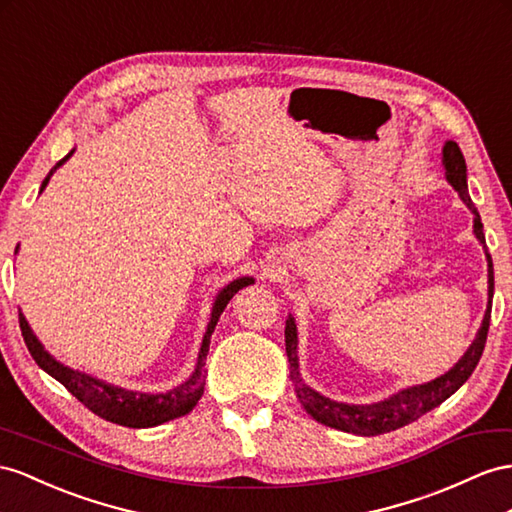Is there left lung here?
Here are the masks:
<instances>
[{
	"label": "left lung",
	"instance_id": "obj_1",
	"mask_svg": "<svg viewBox=\"0 0 512 512\" xmlns=\"http://www.w3.org/2000/svg\"><path fill=\"white\" fill-rule=\"evenodd\" d=\"M441 164L445 168V179H448L450 186L458 192V196H461V201L467 205L469 212L474 214V235L484 248V257H487L489 298H487V311H484V318L476 333V339L465 350V355L454 363V368L437 376L435 381L400 389L398 393H393V396L381 402L348 404V402H337L322 396L320 391L309 387L303 381V376H300V365H298V329H296V320L290 313L285 320V352H287V361H290V378L294 385V393L300 400V404H303V409L316 419V422L324 426L352 432V435H361V437H374V435H383V432L398 430L406 424L415 422L417 417H422L424 413L432 411L435 406L448 400L452 393L467 381L471 372L476 370V365L482 357L484 344H487L491 305H493V261L487 251V242H484L480 214L467 190L465 157L454 140H448L443 144Z\"/></svg>",
	"mask_w": 512,
	"mask_h": 512
}]
</instances>
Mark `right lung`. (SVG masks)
Returning a JSON list of instances; mask_svg holds the SVG:
<instances>
[{"label":"right lung","mask_w":512,"mask_h":512,"mask_svg":"<svg viewBox=\"0 0 512 512\" xmlns=\"http://www.w3.org/2000/svg\"><path fill=\"white\" fill-rule=\"evenodd\" d=\"M73 153H75V149H71L54 168L49 170V175L45 177L43 186H41V192L47 188L51 175H54L56 170L64 162H67ZM15 253H19V244L15 248ZM251 283H255L253 277H238L231 283H227L216 294L214 305H212V316H209V322H207V331L203 335L199 359H196L194 372L181 385L168 389V391H160V393H144V391L125 389V387L101 381V378H95L86 372L73 370V368H69V365H64L49 355L45 346L38 342V337L34 335L32 326L28 324V320H25L21 311H19V326H21V335L25 339V346H28L32 359L38 363V368L45 370L49 376H54L58 383L67 387L73 396L84 406H88V409L95 415L103 417L106 422L127 426V428H153V426H160L164 422H170V419L190 413L196 406V402L201 400L203 391H205V374H207L205 359L209 352V339H212V333L220 320V313L225 311L229 300L238 294L242 287L251 285Z\"/></svg>","instance_id":"obj_1"}]
</instances>
